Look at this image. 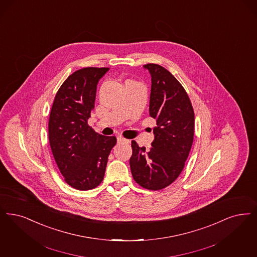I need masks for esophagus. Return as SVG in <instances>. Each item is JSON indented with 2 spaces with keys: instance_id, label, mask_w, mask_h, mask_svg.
<instances>
[{
  "instance_id": "obj_1",
  "label": "esophagus",
  "mask_w": 257,
  "mask_h": 257,
  "mask_svg": "<svg viewBox=\"0 0 257 257\" xmlns=\"http://www.w3.org/2000/svg\"><path fill=\"white\" fill-rule=\"evenodd\" d=\"M117 143H127V144H128L129 141L126 140V139H124L121 136H118V137H117Z\"/></svg>"
}]
</instances>
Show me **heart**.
I'll return each instance as SVG.
<instances>
[{"mask_svg": "<svg viewBox=\"0 0 257 257\" xmlns=\"http://www.w3.org/2000/svg\"><path fill=\"white\" fill-rule=\"evenodd\" d=\"M127 81H132V80H127Z\"/></svg>", "mask_w": 257, "mask_h": 257, "instance_id": "obj_1", "label": "heart"}]
</instances>
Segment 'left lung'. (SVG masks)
Wrapping results in <instances>:
<instances>
[{"label": "left lung", "instance_id": "1", "mask_svg": "<svg viewBox=\"0 0 257 257\" xmlns=\"http://www.w3.org/2000/svg\"><path fill=\"white\" fill-rule=\"evenodd\" d=\"M151 74L149 114L156 119L152 147L132 141L130 167L137 184L150 190L171 185L181 174L194 137V111L182 84L157 64L144 66Z\"/></svg>", "mask_w": 257, "mask_h": 257}]
</instances>
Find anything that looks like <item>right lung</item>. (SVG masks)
<instances>
[{"label": "right lung", "mask_w": 257, "mask_h": 257, "mask_svg": "<svg viewBox=\"0 0 257 257\" xmlns=\"http://www.w3.org/2000/svg\"><path fill=\"white\" fill-rule=\"evenodd\" d=\"M109 68H83L59 88L49 119L53 158L65 182L78 190H90L102 182L115 137L96 133L88 124L94 108L96 86Z\"/></svg>", "instance_id": "right-lung-1"}]
</instances>
